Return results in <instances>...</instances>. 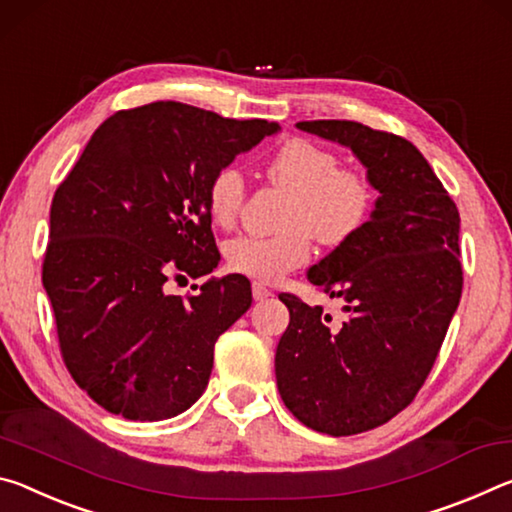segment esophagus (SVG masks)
Returning <instances> with one entry per match:
<instances>
[{"label": "esophagus", "instance_id": "34e87169", "mask_svg": "<svg viewBox=\"0 0 512 512\" xmlns=\"http://www.w3.org/2000/svg\"><path fill=\"white\" fill-rule=\"evenodd\" d=\"M251 297H254V301H265L272 297V290H267L263 283H254V286H251Z\"/></svg>", "mask_w": 512, "mask_h": 512}]
</instances>
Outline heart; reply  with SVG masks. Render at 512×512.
I'll use <instances>...</instances> for the list:
<instances>
[{
    "label": "heart",
    "mask_w": 512,
    "mask_h": 512,
    "mask_svg": "<svg viewBox=\"0 0 512 512\" xmlns=\"http://www.w3.org/2000/svg\"><path fill=\"white\" fill-rule=\"evenodd\" d=\"M267 174L292 192L281 233L238 236L226 242L229 270L256 281H279L306 265L313 251L311 236L324 247H340L356 238L374 208V188L365 174L342 167L331 149L306 138H292L267 163ZM247 197L238 167L217 170L206 188L213 222L222 229L236 224Z\"/></svg>",
    "instance_id": "heart-1"
}]
</instances>
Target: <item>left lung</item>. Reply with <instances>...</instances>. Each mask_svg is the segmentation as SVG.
Wrapping results in <instances>:
<instances>
[{"mask_svg":"<svg viewBox=\"0 0 512 512\" xmlns=\"http://www.w3.org/2000/svg\"><path fill=\"white\" fill-rule=\"evenodd\" d=\"M349 147L381 192L356 238L308 270L347 301L331 326L320 306L283 292L290 324L276 347L281 399L308 429L354 435L401 413L429 376L463 292L460 215L413 142L349 120L297 122Z\"/></svg>","mask_w":512,"mask_h":512,"instance_id":"1","label":"left lung"}]
</instances>
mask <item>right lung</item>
Here are the masks:
<instances>
[{
  "instance_id": "add662e5",
  "label": "right lung",
  "mask_w": 512,
  "mask_h": 512,
  "mask_svg": "<svg viewBox=\"0 0 512 512\" xmlns=\"http://www.w3.org/2000/svg\"><path fill=\"white\" fill-rule=\"evenodd\" d=\"M276 131L181 102L117 111L56 188L43 286L67 372L108 413L167 420L206 390L217 338L251 306L249 281L208 279L186 297L163 286L215 270L208 181Z\"/></svg>"
}]
</instances>
